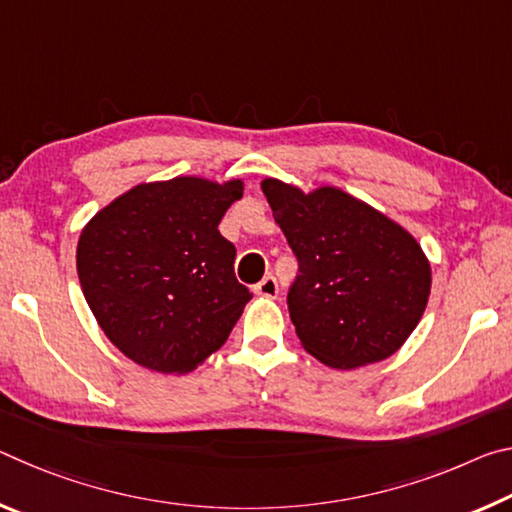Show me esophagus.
<instances>
[{
	"label": "esophagus",
	"instance_id": "obj_1",
	"mask_svg": "<svg viewBox=\"0 0 512 512\" xmlns=\"http://www.w3.org/2000/svg\"><path fill=\"white\" fill-rule=\"evenodd\" d=\"M277 282H275V277L273 275H268V277H264L262 282L259 284H255V293L257 296H262V298H277Z\"/></svg>",
	"mask_w": 512,
	"mask_h": 512
}]
</instances>
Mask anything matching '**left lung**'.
Segmentation results:
<instances>
[{"label":"left lung","mask_w":512,"mask_h":512,"mask_svg":"<svg viewBox=\"0 0 512 512\" xmlns=\"http://www.w3.org/2000/svg\"><path fill=\"white\" fill-rule=\"evenodd\" d=\"M262 192L300 275L289 314L300 345L336 370L384 361L427 309L431 264L409 230L339 187L264 178Z\"/></svg>","instance_id":"obj_1"}]
</instances>
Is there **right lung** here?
<instances>
[{
  "label": "right lung",
  "instance_id": "obj_1",
  "mask_svg": "<svg viewBox=\"0 0 512 512\" xmlns=\"http://www.w3.org/2000/svg\"><path fill=\"white\" fill-rule=\"evenodd\" d=\"M241 196V178L153 180L85 223L76 246L83 296L137 366L187 375L228 341L250 293L237 282V250L219 223Z\"/></svg>",
  "mask_w": 512,
  "mask_h": 512
}]
</instances>
